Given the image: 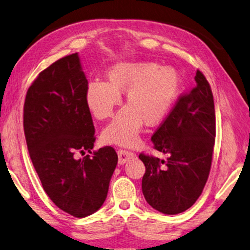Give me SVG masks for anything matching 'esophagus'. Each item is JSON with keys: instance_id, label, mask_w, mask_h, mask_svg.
I'll list each match as a JSON object with an SVG mask.
<instances>
[{"instance_id": "34e87169", "label": "esophagus", "mask_w": 250, "mask_h": 250, "mask_svg": "<svg viewBox=\"0 0 250 250\" xmlns=\"http://www.w3.org/2000/svg\"><path fill=\"white\" fill-rule=\"evenodd\" d=\"M118 157H119V164L124 165L130 159V158L134 157V153H132L131 151H129V150H125V149H119Z\"/></svg>"}]
</instances>
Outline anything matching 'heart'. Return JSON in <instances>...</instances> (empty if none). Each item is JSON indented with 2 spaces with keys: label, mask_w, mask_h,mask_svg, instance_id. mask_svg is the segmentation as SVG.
<instances>
[{
  "label": "heart",
  "mask_w": 250,
  "mask_h": 250,
  "mask_svg": "<svg viewBox=\"0 0 250 250\" xmlns=\"http://www.w3.org/2000/svg\"><path fill=\"white\" fill-rule=\"evenodd\" d=\"M181 78L176 69L156 63L124 62L106 73V83L92 81L86 86L85 101L98 120L112 117L125 94V108L102 131L105 144L131 146L137 141L144 122L161 124L171 112L181 92Z\"/></svg>",
  "instance_id": "obj_1"
}]
</instances>
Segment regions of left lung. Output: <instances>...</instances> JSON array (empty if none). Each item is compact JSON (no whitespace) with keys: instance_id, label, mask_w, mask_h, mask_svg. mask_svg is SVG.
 I'll use <instances>...</instances> for the list:
<instances>
[{"instance_id":"8db88e82","label":"left lung","mask_w":250,"mask_h":250,"mask_svg":"<svg viewBox=\"0 0 250 250\" xmlns=\"http://www.w3.org/2000/svg\"><path fill=\"white\" fill-rule=\"evenodd\" d=\"M195 81V88L179 97L151 137L153 148L167 159L139 154L146 167L142 192L146 203L165 215H177L191 207L210 172L216 137L215 104L210 85L199 70Z\"/></svg>"}]
</instances>
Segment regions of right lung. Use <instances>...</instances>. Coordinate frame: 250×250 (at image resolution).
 Wrapping results in <instances>:
<instances>
[{"mask_svg": "<svg viewBox=\"0 0 250 250\" xmlns=\"http://www.w3.org/2000/svg\"><path fill=\"white\" fill-rule=\"evenodd\" d=\"M86 86L78 53L66 55L39 73L23 110L27 149L42 187L57 207L77 218L101 208L118 164L112 146L91 151L96 137ZM84 151L91 156L79 160Z\"/></svg>", "mask_w": 250, "mask_h": 250, "instance_id": "obj_1", "label": "right lung"}]
</instances>
